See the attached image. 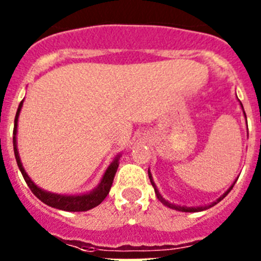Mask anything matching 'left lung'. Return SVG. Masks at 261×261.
Returning a JSON list of instances; mask_svg holds the SVG:
<instances>
[{"instance_id": "1", "label": "left lung", "mask_w": 261, "mask_h": 261, "mask_svg": "<svg viewBox=\"0 0 261 261\" xmlns=\"http://www.w3.org/2000/svg\"><path fill=\"white\" fill-rule=\"evenodd\" d=\"M241 106H242V103H241ZM242 108H243V106H242ZM244 116H246V114H244ZM147 174H149V179H150V183H151V186L154 187V191H155L156 199H158L159 201L162 202V204H165L166 206H168V208L175 209V211H179V212H191V213H193V212H201V211H205V209H209V208H212V206H214V205H216L217 202H220L221 200H222V199H225L226 196H227V193H229L230 191L232 190V187H234V184H235V181H234V183H232V186L230 187L229 190L226 191V192L223 193V195L221 196L220 199L217 200V201L212 202L211 205H205V206H196V208H193V206H192V208H188V206H181V205H175V204H171V202L166 201V200L163 199L162 196H161V193L158 192V190H156V187H155V184H154V181H153V177H151V174H150V171H147Z\"/></svg>"}]
</instances>
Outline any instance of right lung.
<instances>
[{
  "mask_svg": "<svg viewBox=\"0 0 261 261\" xmlns=\"http://www.w3.org/2000/svg\"><path fill=\"white\" fill-rule=\"evenodd\" d=\"M23 106V100L19 103V107H18L17 115H15V120H14V132H13V146H14V154H15V159H17L18 167H19L20 172H22L24 180H26L27 186L31 190V192L38 197L40 201H43L44 204L49 205L52 208L61 209V211L66 212H86L89 209H93L95 206H98L103 200L107 197V195L110 193L111 186H112V181H114L115 174L117 171V167H119V158L120 155H117L116 158L112 161L108 168L106 170L105 175H103L102 180L98 184L95 190H93L91 192L85 193V195H78V196H68V195H57V193H50L47 191L41 190L36 186L34 181L30 179L29 175L26 174L24 168H23L22 162H20L19 153H18L17 149V125H18V117H19L20 108Z\"/></svg>",
  "mask_w": 261,
  "mask_h": 261,
  "instance_id": "add662e5",
  "label": "right lung"
}]
</instances>
